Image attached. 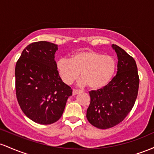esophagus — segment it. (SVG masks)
Listing matches in <instances>:
<instances>
[{
	"label": "esophagus",
	"instance_id": "34e87169",
	"mask_svg": "<svg viewBox=\"0 0 154 154\" xmlns=\"http://www.w3.org/2000/svg\"><path fill=\"white\" fill-rule=\"evenodd\" d=\"M79 93H80V91H79V90H73V91H72V95H76L77 94H78Z\"/></svg>",
	"mask_w": 154,
	"mask_h": 154
}]
</instances>
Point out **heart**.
I'll return each mask as SVG.
<instances>
[{"label": "heart", "mask_w": 154, "mask_h": 154, "mask_svg": "<svg viewBox=\"0 0 154 154\" xmlns=\"http://www.w3.org/2000/svg\"><path fill=\"white\" fill-rule=\"evenodd\" d=\"M56 69L61 79L67 85L79 77L81 87L88 85L92 90H99L109 84L116 71L115 59L94 51H79L71 59L61 58L56 61Z\"/></svg>", "instance_id": "heart-1"}]
</instances>
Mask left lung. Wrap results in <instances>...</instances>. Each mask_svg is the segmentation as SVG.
I'll list each match as a JSON object with an SVG mask.
<instances>
[{
	"label": "left lung",
	"instance_id": "obj_1",
	"mask_svg": "<svg viewBox=\"0 0 154 154\" xmlns=\"http://www.w3.org/2000/svg\"><path fill=\"white\" fill-rule=\"evenodd\" d=\"M117 55V72L106 87L90 92L87 119L99 129H109L122 122L135 104L139 88L135 61L122 48L113 44Z\"/></svg>",
	"mask_w": 154,
	"mask_h": 154
}]
</instances>
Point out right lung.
<instances>
[{"instance_id":"right-lung-1","label":"right lung","mask_w":154,"mask_h":154,"mask_svg":"<svg viewBox=\"0 0 154 154\" xmlns=\"http://www.w3.org/2000/svg\"><path fill=\"white\" fill-rule=\"evenodd\" d=\"M58 45L46 41L28 45L16 64V94L24 114L40 125H51L62 116L72 95L56 69Z\"/></svg>"}]
</instances>
